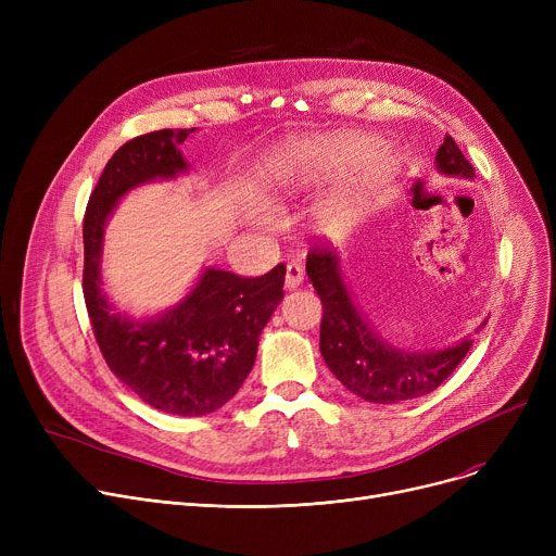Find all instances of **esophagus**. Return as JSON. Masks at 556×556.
I'll return each mask as SVG.
<instances>
[{"mask_svg":"<svg viewBox=\"0 0 556 556\" xmlns=\"http://www.w3.org/2000/svg\"><path fill=\"white\" fill-rule=\"evenodd\" d=\"M302 281H304L302 266H300V263H295V261H290L288 266H286V288L295 290V288L302 286Z\"/></svg>","mask_w":556,"mask_h":556,"instance_id":"obj_1","label":"esophagus"}]
</instances>
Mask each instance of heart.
<instances>
[{
    "mask_svg": "<svg viewBox=\"0 0 556 556\" xmlns=\"http://www.w3.org/2000/svg\"><path fill=\"white\" fill-rule=\"evenodd\" d=\"M374 149L371 139L361 135H340L331 137L319 143H304L295 153H290L286 160L277 162L273 168V178L277 187L286 191H298L306 185H313L317 180L333 178V175H342L346 170L356 168ZM394 170V162L390 155H378L365 170L363 182L358 189L338 193L331 198L317 214V223L323 229L342 227L354 218L358 207L363 204L365 195L383 185ZM248 220L256 227H273L277 223V216L266 204H252L248 210Z\"/></svg>",
    "mask_w": 556,
    "mask_h": 556,
    "instance_id": "obj_1",
    "label": "heart"
}]
</instances>
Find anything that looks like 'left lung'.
<instances>
[{
    "mask_svg": "<svg viewBox=\"0 0 556 556\" xmlns=\"http://www.w3.org/2000/svg\"><path fill=\"white\" fill-rule=\"evenodd\" d=\"M437 170L453 178L473 180V166L462 155L453 137L446 135L434 155ZM306 275L323 300V327L319 352L338 381L369 403H401L430 394L455 371L473 344V336H464L444 349L410 352L390 344L378 333L367 315L358 308L349 290L340 258L331 248H315L306 256ZM486 325L484 323L476 329Z\"/></svg>",
    "mask_w": 556,
    "mask_h": 556,
    "instance_id": "8db88e82",
    "label": "left lung"
}]
</instances>
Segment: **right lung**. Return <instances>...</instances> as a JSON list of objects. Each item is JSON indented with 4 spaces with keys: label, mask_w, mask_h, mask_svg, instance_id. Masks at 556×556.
Segmentation results:
<instances>
[{
    "label": "right lung",
    "mask_w": 556,
    "mask_h": 556,
    "mask_svg": "<svg viewBox=\"0 0 556 556\" xmlns=\"http://www.w3.org/2000/svg\"><path fill=\"white\" fill-rule=\"evenodd\" d=\"M155 130L126 141L105 164L83 220V295L101 354L119 381L155 410L202 417L223 407L252 371L258 336L283 300V263L245 279L204 268L170 308L141 319L119 313L103 293L105 225L119 200L189 170L180 143L193 132Z\"/></svg>",
    "instance_id": "right-lung-1"
}]
</instances>
